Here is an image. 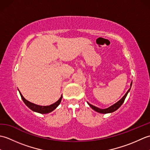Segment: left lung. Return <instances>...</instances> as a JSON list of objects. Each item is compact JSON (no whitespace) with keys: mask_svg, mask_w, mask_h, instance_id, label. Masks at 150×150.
I'll return each mask as SVG.
<instances>
[{"mask_svg":"<svg viewBox=\"0 0 150 150\" xmlns=\"http://www.w3.org/2000/svg\"><path fill=\"white\" fill-rule=\"evenodd\" d=\"M132 85V82H131V84H130V88L128 90V91L126 92V93L122 97V98H121V99H120L119 101H118L117 103H116L115 104H114L113 105H112V106H110L109 108H105V109H100V108H97L96 106H93V105L90 104V103H88V102H87V103L88 104L89 106H90L92 108V109H93V110H95V111H97V112H98V113H103V114L113 113V112H114V111H115L119 109V108L121 106V105L123 104V103L124 102V100H125V98H126V97L127 96V95H128V93H129V91L130 90V89H131Z\"/></svg>","mask_w":150,"mask_h":150,"instance_id":"8db88e82","label":"left lung"}]
</instances>
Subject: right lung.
<instances>
[{
    "instance_id": "right-lung-1",
    "label": "right lung",
    "mask_w": 150,
    "mask_h": 150,
    "mask_svg": "<svg viewBox=\"0 0 150 150\" xmlns=\"http://www.w3.org/2000/svg\"><path fill=\"white\" fill-rule=\"evenodd\" d=\"M18 91H19V93H20L22 99V100H23L24 104H26L30 110L35 111V112L42 113V114H46V113H50V112H52V111H53L55 109H56L57 106H58L60 104V102H61V100H62V95H61V97H60V98L58 100L55 102V103L50 105V106H39V105L33 104L32 103H31V102L27 100L26 98L22 96V95L21 94L20 91L18 90Z\"/></svg>"
}]
</instances>
